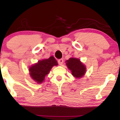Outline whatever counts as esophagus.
Segmentation results:
<instances>
[{
    "label": "esophagus",
    "mask_w": 120,
    "mask_h": 120,
    "mask_svg": "<svg viewBox=\"0 0 120 120\" xmlns=\"http://www.w3.org/2000/svg\"><path fill=\"white\" fill-rule=\"evenodd\" d=\"M58 64L60 65H62L63 64V63H64V60H63L62 59H61L58 60Z\"/></svg>",
    "instance_id": "esophagus-1"
}]
</instances>
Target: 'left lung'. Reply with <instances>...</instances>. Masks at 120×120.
Wrapping results in <instances>:
<instances>
[{"instance_id":"8db88e82","label":"left lung","mask_w":120,"mask_h":120,"mask_svg":"<svg viewBox=\"0 0 120 120\" xmlns=\"http://www.w3.org/2000/svg\"><path fill=\"white\" fill-rule=\"evenodd\" d=\"M66 65L76 78H82L86 71V67L78 58L72 57L66 61Z\"/></svg>"}]
</instances>
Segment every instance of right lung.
<instances>
[{
    "mask_svg": "<svg viewBox=\"0 0 120 120\" xmlns=\"http://www.w3.org/2000/svg\"><path fill=\"white\" fill-rule=\"evenodd\" d=\"M57 61L53 56L49 58L39 60L29 67L28 71L32 79L38 84H41L45 80V77L53 66H58Z\"/></svg>",
    "mask_w": 120,
    "mask_h": 120,
    "instance_id": "add662e5",
    "label": "right lung"
}]
</instances>
